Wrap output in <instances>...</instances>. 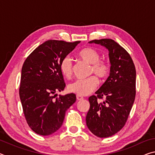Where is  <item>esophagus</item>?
Instances as JSON below:
<instances>
[{
  "instance_id": "esophagus-1",
  "label": "esophagus",
  "mask_w": 155,
  "mask_h": 155,
  "mask_svg": "<svg viewBox=\"0 0 155 155\" xmlns=\"http://www.w3.org/2000/svg\"><path fill=\"white\" fill-rule=\"evenodd\" d=\"M84 98L83 97H82L81 96H79V95H77V99L78 100V101H81V100H83Z\"/></svg>"
}]
</instances>
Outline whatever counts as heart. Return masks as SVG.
I'll list each match as a JSON object with an SVG mask.
<instances>
[{
    "instance_id": "heart-1",
    "label": "heart",
    "mask_w": 155,
    "mask_h": 155,
    "mask_svg": "<svg viewBox=\"0 0 155 155\" xmlns=\"http://www.w3.org/2000/svg\"><path fill=\"white\" fill-rule=\"evenodd\" d=\"M78 56L84 61L91 64L90 72L94 73L97 77L103 80L109 74L110 65L108 62L101 60V54L96 50L90 47L81 49L78 52ZM60 71L62 75L70 78L72 74V63L70 57L63 58L59 65ZM98 84L97 78L91 76L85 79H78L70 83L68 86L69 92L74 93L79 96H86L95 90Z\"/></svg>"
}]
</instances>
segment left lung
<instances>
[{
    "instance_id": "left-lung-1",
    "label": "left lung",
    "mask_w": 155,
    "mask_h": 155,
    "mask_svg": "<svg viewBox=\"0 0 155 155\" xmlns=\"http://www.w3.org/2000/svg\"><path fill=\"white\" fill-rule=\"evenodd\" d=\"M108 50L111 64L110 74L96 91V96L89 98L90 109L86 124L94 135L108 137L115 135L126 124L135 98L136 70L130 54L111 39L89 41ZM106 98L103 102L97 99Z\"/></svg>"
}]
</instances>
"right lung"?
Wrapping results in <instances>:
<instances>
[{
	"label": "right lung",
	"mask_w": 155,
	"mask_h": 155,
	"mask_svg": "<svg viewBox=\"0 0 155 155\" xmlns=\"http://www.w3.org/2000/svg\"><path fill=\"white\" fill-rule=\"evenodd\" d=\"M81 41H46L31 52L21 71L20 98L29 127L37 134L49 135L59 129L65 112L76 101L74 94L56 97L65 84L60 71L63 58Z\"/></svg>",
	"instance_id": "right-lung-1"
}]
</instances>
